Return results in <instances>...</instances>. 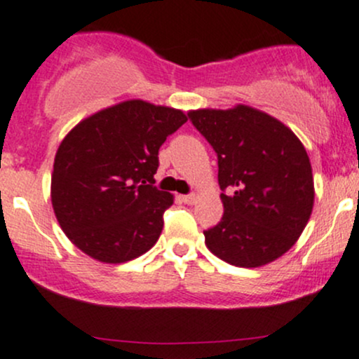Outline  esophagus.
I'll use <instances>...</instances> for the list:
<instances>
[{"label":"esophagus","instance_id":"obj_1","mask_svg":"<svg viewBox=\"0 0 359 359\" xmlns=\"http://www.w3.org/2000/svg\"><path fill=\"white\" fill-rule=\"evenodd\" d=\"M180 200L186 203V205H194V203H196V200H198V196H196V194H186V196H182Z\"/></svg>","mask_w":359,"mask_h":359}]
</instances>
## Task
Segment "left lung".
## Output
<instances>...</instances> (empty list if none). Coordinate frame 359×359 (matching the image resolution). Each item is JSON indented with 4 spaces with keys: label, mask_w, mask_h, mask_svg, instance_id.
Returning a JSON list of instances; mask_svg holds the SVG:
<instances>
[{
    "label": "left lung",
    "mask_w": 359,
    "mask_h": 359,
    "mask_svg": "<svg viewBox=\"0 0 359 359\" xmlns=\"http://www.w3.org/2000/svg\"><path fill=\"white\" fill-rule=\"evenodd\" d=\"M187 116L219 159L224 215L203 231L210 252L236 267L266 266L287 253L314 205L302 142L280 119L243 104Z\"/></svg>",
    "instance_id": "left-lung-1"
}]
</instances>
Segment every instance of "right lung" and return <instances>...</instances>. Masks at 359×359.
<instances>
[{
	"instance_id": "right-lung-1",
	"label": "right lung",
	"mask_w": 359,
	"mask_h": 359,
	"mask_svg": "<svg viewBox=\"0 0 359 359\" xmlns=\"http://www.w3.org/2000/svg\"><path fill=\"white\" fill-rule=\"evenodd\" d=\"M187 116L125 100L88 116L64 137L52 172V206L74 247L121 264L154 247L173 196L158 191V151Z\"/></svg>"
}]
</instances>
